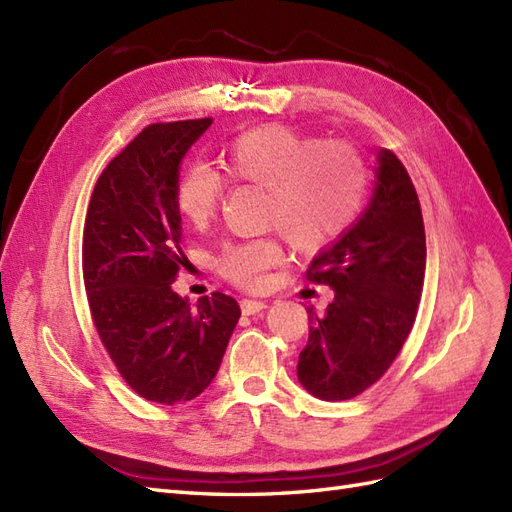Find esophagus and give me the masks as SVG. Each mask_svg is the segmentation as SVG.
Listing matches in <instances>:
<instances>
[{
	"instance_id": "esophagus-1",
	"label": "esophagus",
	"mask_w": 512,
	"mask_h": 512,
	"mask_svg": "<svg viewBox=\"0 0 512 512\" xmlns=\"http://www.w3.org/2000/svg\"><path fill=\"white\" fill-rule=\"evenodd\" d=\"M266 307H268V305H266V301H257V299H244V301H242V312H244L246 316L264 312Z\"/></svg>"
}]
</instances>
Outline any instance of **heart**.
Listing matches in <instances>:
<instances>
[{
    "mask_svg": "<svg viewBox=\"0 0 512 512\" xmlns=\"http://www.w3.org/2000/svg\"><path fill=\"white\" fill-rule=\"evenodd\" d=\"M224 170L235 183L268 189V222L307 255L334 246L358 218L366 196V168L358 152L279 124L237 137L224 157ZM222 196V176L207 165H194L176 185V209L194 229H205L218 216ZM281 259L279 242L266 237L229 244L218 257V270L240 288L257 290Z\"/></svg>",
    "mask_w": 512,
    "mask_h": 512,
    "instance_id": "b5f03b06",
    "label": "heart"
}]
</instances>
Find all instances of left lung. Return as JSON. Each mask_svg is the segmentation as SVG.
<instances>
[{
    "label": "left lung",
    "mask_w": 512,
    "mask_h": 512,
    "mask_svg": "<svg viewBox=\"0 0 512 512\" xmlns=\"http://www.w3.org/2000/svg\"><path fill=\"white\" fill-rule=\"evenodd\" d=\"M307 279L334 290L325 316L310 312L296 375L323 401L358 397L395 362L417 318L425 229L417 189L390 150L377 152L368 205L340 240L314 255Z\"/></svg>",
    "instance_id": "8db88e82"
}]
</instances>
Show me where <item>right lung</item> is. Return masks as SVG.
Listing matches in <instances>:
<instances>
[{"mask_svg": "<svg viewBox=\"0 0 512 512\" xmlns=\"http://www.w3.org/2000/svg\"><path fill=\"white\" fill-rule=\"evenodd\" d=\"M205 120L152 124L106 165L82 235V277L100 340L137 395L174 406L209 388L240 320L213 292L196 305L172 283L183 264L176 185Z\"/></svg>", "mask_w": 512, "mask_h": 512, "instance_id": "right-lung-1", "label": "right lung"}]
</instances>
